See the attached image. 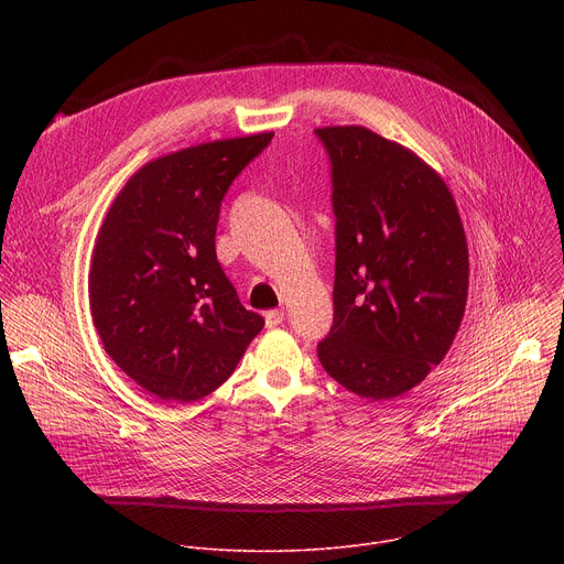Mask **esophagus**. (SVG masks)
Instances as JSON below:
<instances>
[{
	"label": "esophagus",
	"instance_id": "1",
	"mask_svg": "<svg viewBox=\"0 0 564 564\" xmlns=\"http://www.w3.org/2000/svg\"><path fill=\"white\" fill-rule=\"evenodd\" d=\"M285 321V312L283 310H270V312H265V326L268 328H276V326H281Z\"/></svg>",
	"mask_w": 564,
	"mask_h": 564
}]
</instances>
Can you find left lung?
<instances>
[{
	"mask_svg": "<svg viewBox=\"0 0 564 564\" xmlns=\"http://www.w3.org/2000/svg\"><path fill=\"white\" fill-rule=\"evenodd\" d=\"M337 216L335 324L318 361L350 392L392 399L437 366L468 296V246L444 178L409 147L321 127Z\"/></svg>",
	"mask_w": 564,
	"mask_h": 564,
	"instance_id": "1",
	"label": "left lung"
}]
</instances>
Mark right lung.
Listing matches in <instances>:
<instances>
[{
	"label": "right lung",
	"mask_w": 564,
	"mask_h": 564,
	"mask_svg": "<svg viewBox=\"0 0 564 564\" xmlns=\"http://www.w3.org/2000/svg\"><path fill=\"white\" fill-rule=\"evenodd\" d=\"M272 131L160 155L113 198L91 254L94 326L116 366L163 401L216 390L263 330L216 261V223L231 181Z\"/></svg>",
	"instance_id": "obj_1"
}]
</instances>
